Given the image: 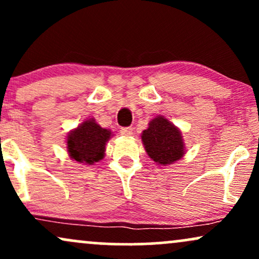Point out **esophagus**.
I'll list each match as a JSON object with an SVG mask.
<instances>
[{
    "label": "esophagus",
    "mask_w": 259,
    "mask_h": 259,
    "mask_svg": "<svg viewBox=\"0 0 259 259\" xmlns=\"http://www.w3.org/2000/svg\"><path fill=\"white\" fill-rule=\"evenodd\" d=\"M120 134L123 136H132L133 135V127L132 126H125L121 127L120 129Z\"/></svg>",
    "instance_id": "1"
}]
</instances>
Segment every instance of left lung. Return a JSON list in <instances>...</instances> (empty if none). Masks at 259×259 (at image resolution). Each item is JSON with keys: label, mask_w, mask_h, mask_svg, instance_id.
Masks as SVG:
<instances>
[{"label": "left lung", "mask_w": 259, "mask_h": 259, "mask_svg": "<svg viewBox=\"0 0 259 259\" xmlns=\"http://www.w3.org/2000/svg\"><path fill=\"white\" fill-rule=\"evenodd\" d=\"M141 139L150 158L160 165L173 164L185 153L180 130L160 115L150 121Z\"/></svg>", "instance_id": "left-lung-1"}]
</instances>
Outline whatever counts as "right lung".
<instances>
[{
  "instance_id": "right-lung-1",
  "label": "right lung",
  "mask_w": 259,
  "mask_h": 259,
  "mask_svg": "<svg viewBox=\"0 0 259 259\" xmlns=\"http://www.w3.org/2000/svg\"><path fill=\"white\" fill-rule=\"evenodd\" d=\"M111 136V130L101 127L95 119L85 120L68 135V153L76 162L94 164L105 157L106 144Z\"/></svg>"
}]
</instances>
